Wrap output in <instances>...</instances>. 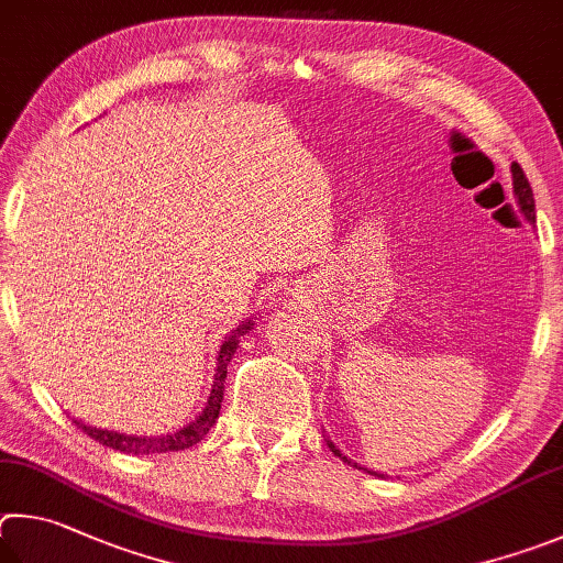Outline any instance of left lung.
Wrapping results in <instances>:
<instances>
[{"instance_id": "obj_1", "label": "left lung", "mask_w": 563, "mask_h": 563, "mask_svg": "<svg viewBox=\"0 0 563 563\" xmlns=\"http://www.w3.org/2000/svg\"><path fill=\"white\" fill-rule=\"evenodd\" d=\"M511 187H515V202H517V207H519L521 217H525V220H527L529 224H534V222H537V210H534V192H531V187H529L527 175H525V170H521V167H519L517 163H511ZM323 440H327V445L331 448L333 455L341 457L343 462H349L351 467H358V470L368 472V475H376V477H386V475H380V472H373V470H368V467H361L358 462H353L351 457L343 455V452H341L336 445H333V442H331L327 435H323Z\"/></svg>"}]
</instances>
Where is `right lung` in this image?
Instances as JSON below:
<instances>
[{"label": "right lung", "mask_w": 563, "mask_h": 563, "mask_svg": "<svg viewBox=\"0 0 563 563\" xmlns=\"http://www.w3.org/2000/svg\"><path fill=\"white\" fill-rule=\"evenodd\" d=\"M254 327V319H244L240 327L232 329L227 333L220 353H217V366H214V380H212V390L207 396L205 408L200 410L192 422H187L180 430L165 432V435H128V432H118V430H106V428H93L84 420H74L76 428H81L88 438H93L101 442V445L125 452V455H153V452H175V450H187L200 442L210 428L220 418V408H222V398H224V378H227V363L232 361L234 351L240 349V336L250 333Z\"/></svg>", "instance_id": "obj_1"}]
</instances>
